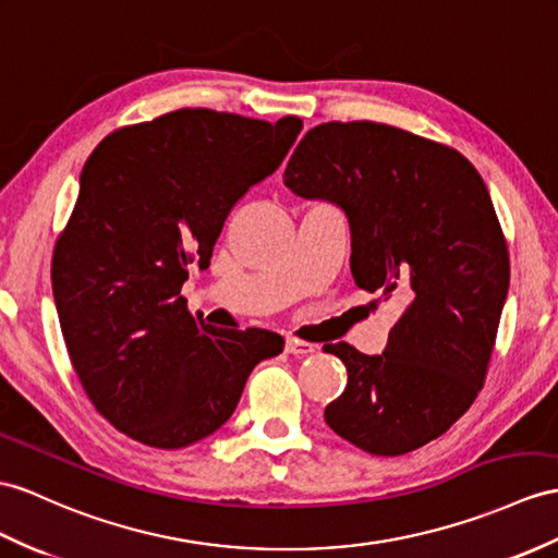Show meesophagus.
Instances as JSON below:
<instances>
[{"label":"esophagus","instance_id":"esophagus-1","mask_svg":"<svg viewBox=\"0 0 558 558\" xmlns=\"http://www.w3.org/2000/svg\"><path fill=\"white\" fill-rule=\"evenodd\" d=\"M287 352L289 355H310V352H315V345H310L305 341H298V338H287Z\"/></svg>","mask_w":558,"mask_h":558}]
</instances>
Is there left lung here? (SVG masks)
Masks as SVG:
<instances>
[{
    "label": "left lung",
    "mask_w": 558,
    "mask_h": 558,
    "mask_svg": "<svg viewBox=\"0 0 558 558\" xmlns=\"http://www.w3.org/2000/svg\"><path fill=\"white\" fill-rule=\"evenodd\" d=\"M283 184L345 213L360 289L407 301L381 355L324 345L348 369L326 424L378 457L442 436L483 388L509 293L507 241L483 177L450 146L357 120L312 128Z\"/></svg>",
    "instance_id": "1"
}]
</instances>
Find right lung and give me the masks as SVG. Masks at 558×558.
<instances>
[{
  "instance_id": "right-lung-1",
  "label": "right lung",
  "mask_w": 558,
  "mask_h": 558,
  "mask_svg": "<svg viewBox=\"0 0 558 558\" xmlns=\"http://www.w3.org/2000/svg\"><path fill=\"white\" fill-rule=\"evenodd\" d=\"M303 130L208 108L122 128L94 148L57 241L51 289L73 369L97 412L148 447L180 450L234 414L253 366L283 350L267 329H217L182 298L227 215Z\"/></svg>"
}]
</instances>
